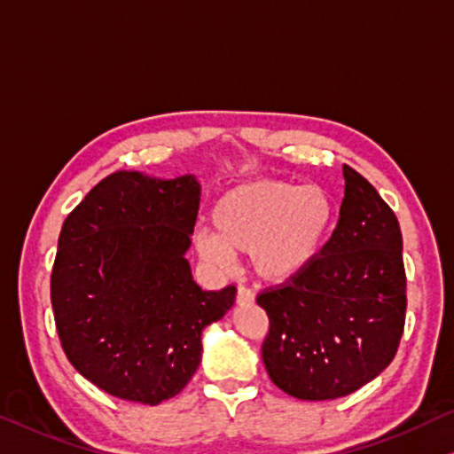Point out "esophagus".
<instances>
[{"label":"esophagus","instance_id":"esophagus-1","mask_svg":"<svg viewBox=\"0 0 454 454\" xmlns=\"http://www.w3.org/2000/svg\"><path fill=\"white\" fill-rule=\"evenodd\" d=\"M254 302H255L254 290L247 288V286H239V288H237V304H239V306H249V304H254Z\"/></svg>","mask_w":454,"mask_h":454}]
</instances>
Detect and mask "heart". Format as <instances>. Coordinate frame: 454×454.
Masks as SVG:
<instances>
[{
  "mask_svg": "<svg viewBox=\"0 0 454 454\" xmlns=\"http://www.w3.org/2000/svg\"><path fill=\"white\" fill-rule=\"evenodd\" d=\"M333 219L323 188L254 180L223 194L211 215L213 231H199L194 246L221 268L231 266L233 254H249L263 280L288 282L317 262Z\"/></svg>",
  "mask_w": 454,
  "mask_h": 454,
  "instance_id": "b5f03b06",
  "label": "heart"
}]
</instances>
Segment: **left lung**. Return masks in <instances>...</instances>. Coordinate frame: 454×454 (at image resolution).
Listing matches in <instances>:
<instances>
[{"instance_id": "left-lung-1", "label": "left lung", "mask_w": 454, "mask_h": 454, "mask_svg": "<svg viewBox=\"0 0 454 454\" xmlns=\"http://www.w3.org/2000/svg\"><path fill=\"white\" fill-rule=\"evenodd\" d=\"M343 176L337 227L317 262L257 294L270 318L263 365L298 400H337L378 378L406 323L400 223L359 172L345 164Z\"/></svg>"}]
</instances>
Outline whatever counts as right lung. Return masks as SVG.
I'll return each instance as SVG.
<instances>
[{"label": "right lung", "mask_w": 454, "mask_h": 454, "mask_svg": "<svg viewBox=\"0 0 454 454\" xmlns=\"http://www.w3.org/2000/svg\"><path fill=\"white\" fill-rule=\"evenodd\" d=\"M197 178L114 172L62 223L51 276L60 345L82 378L120 400L156 403L184 389L205 326L237 288L207 292L186 262Z\"/></svg>", "instance_id": "right-lung-1"}]
</instances>
